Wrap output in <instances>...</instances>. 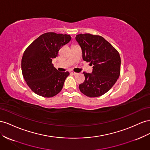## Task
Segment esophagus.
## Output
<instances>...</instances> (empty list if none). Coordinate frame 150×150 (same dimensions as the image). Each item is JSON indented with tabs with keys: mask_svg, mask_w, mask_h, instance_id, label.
Listing matches in <instances>:
<instances>
[{
	"mask_svg": "<svg viewBox=\"0 0 150 150\" xmlns=\"http://www.w3.org/2000/svg\"><path fill=\"white\" fill-rule=\"evenodd\" d=\"M71 74H73V75H76V74H78V73H77V72H74V71H71Z\"/></svg>",
	"mask_w": 150,
	"mask_h": 150,
	"instance_id": "34e87169",
	"label": "esophagus"
}]
</instances>
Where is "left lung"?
Here are the masks:
<instances>
[{
  "mask_svg": "<svg viewBox=\"0 0 150 150\" xmlns=\"http://www.w3.org/2000/svg\"><path fill=\"white\" fill-rule=\"evenodd\" d=\"M83 59L90 62L92 73L83 72L84 81L79 85L81 92L88 97L100 96L110 90L120 73L119 52L102 36L90 33L77 35Z\"/></svg>",
  "mask_w": 150,
  "mask_h": 150,
  "instance_id": "8db88e82",
  "label": "left lung"
}]
</instances>
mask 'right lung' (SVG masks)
Segmentation results:
<instances>
[{
    "label": "right lung",
    "mask_w": 150,
    "mask_h": 150,
    "mask_svg": "<svg viewBox=\"0 0 150 150\" xmlns=\"http://www.w3.org/2000/svg\"><path fill=\"white\" fill-rule=\"evenodd\" d=\"M71 40L69 35L48 32L40 35L24 52L22 74L28 86L36 94L50 98L62 90L69 72L57 70L52 59Z\"/></svg>",
    "instance_id": "1"
}]
</instances>
